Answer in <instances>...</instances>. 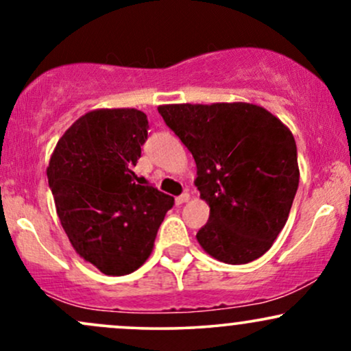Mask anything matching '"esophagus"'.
Here are the masks:
<instances>
[{
    "label": "esophagus",
    "instance_id": "34e87169",
    "mask_svg": "<svg viewBox=\"0 0 351 351\" xmlns=\"http://www.w3.org/2000/svg\"><path fill=\"white\" fill-rule=\"evenodd\" d=\"M188 201H189V195H188V193H183V195H181V196H178V198H176V204L188 203Z\"/></svg>",
    "mask_w": 351,
    "mask_h": 351
}]
</instances>
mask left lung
<instances>
[{"label":"left lung","instance_id":"1","mask_svg":"<svg viewBox=\"0 0 351 351\" xmlns=\"http://www.w3.org/2000/svg\"><path fill=\"white\" fill-rule=\"evenodd\" d=\"M158 112L196 162L195 184L209 206L196 239L226 264H247L271 249L299 186L292 132L249 102L168 104Z\"/></svg>","mask_w":351,"mask_h":351}]
</instances>
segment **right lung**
I'll use <instances>...</instances> for the list:
<instances>
[{
  "label": "right lung",
  "instance_id": "1",
  "mask_svg": "<svg viewBox=\"0 0 351 351\" xmlns=\"http://www.w3.org/2000/svg\"><path fill=\"white\" fill-rule=\"evenodd\" d=\"M148 120L136 108L79 117L52 152L47 180L72 247L106 276H127L150 257L175 199L135 183Z\"/></svg>",
  "mask_w": 351,
  "mask_h": 351
}]
</instances>
